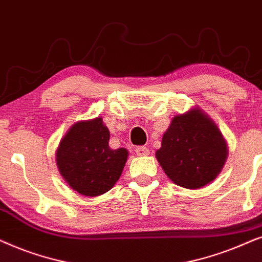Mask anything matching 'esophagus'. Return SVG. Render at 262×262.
I'll return each mask as SVG.
<instances>
[{
    "mask_svg": "<svg viewBox=\"0 0 262 262\" xmlns=\"http://www.w3.org/2000/svg\"><path fill=\"white\" fill-rule=\"evenodd\" d=\"M135 152H137V155L140 157H145V156L149 155L148 148L145 147V146H138V147L135 148Z\"/></svg>",
    "mask_w": 262,
    "mask_h": 262,
    "instance_id": "34e87169",
    "label": "esophagus"
}]
</instances>
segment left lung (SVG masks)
Returning a JSON list of instances; mask_svg holds the SVG:
<instances>
[{
  "instance_id": "1",
  "label": "left lung",
  "mask_w": 262,
  "mask_h": 262,
  "mask_svg": "<svg viewBox=\"0 0 262 262\" xmlns=\"http://www.w3.org/2000/svg\"><path fill=\"white\" fill-rule=\"evenodd\" d=\"M228 153L218 125L204 110L194 106L172 118L156 158L177 186L200 189L217 179Z\"/></svg>"
}]
</instances>
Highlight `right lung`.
<instances>
[{
	"label": "right lung",
	"mask_w": 262,
	"mask_h": 262,
	"mask_svg": "<svg viewBox=\"0 0 262 262\" xmlns=\"http://www.w3.org/2000/svg\"><path fill=\"white\" fill-rule=\"evenodd\" d=\"M109 140V129L98 116L76 122L58 144V171L68 186L83 196L106 193L121 177L128 149L110 148Z\"/></svg>",
	"instance_id": "1"
}]
</instances>
